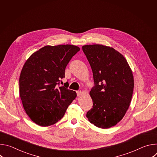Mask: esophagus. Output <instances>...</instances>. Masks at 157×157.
Here are the masks:
<instances>
[{
	"label": "esophagus",
	"instance_id": "esophagus-1",
	"mask_svg": "<svg viewBox=\"0 0 157 157\" xmlns=\"http://www.w3.org/2000/svg\"><path fill=\"white\" fill-rule=\"evenodd\" d=\"M76 93H77V96H79L81 94L82 92H81V91H76Z\"/></svg>",
	"mask_w": 157,
	"mask_h": 157
}]
</instances>
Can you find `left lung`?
Wrapping results in <instances>:
<instances>
[{"label": "left lung", "mask_w": 157, "mask_h": 157, "mask_svg": "<svg viewBox=\"0 0 157 157\" xmlns=\"http://www.w3.org/2000/svg\"><path fill=\"white\" fill-rule=\"evenodd\" d=\"M82 48L94 82L90 91L93 108L86 117L98 127L110 128L121 121L128 109L134 86L132 72L125 58L113 48L88 44Z\"/></svg>", "instance_id": "obj_1"}]
</instances>
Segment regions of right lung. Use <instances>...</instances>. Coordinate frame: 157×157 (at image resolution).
<instances>
[{
	"label": "right lung",
	"mask_w": 157,
	"mask_h": 157,
	"mask_svg": "<svg viewBox=\"0 0 157 157\" xmlns=\"http://www.w3.org/2000/svg\"><path fill=\"white\" fill-rule=\"evenodd\" d=\"M79 50L71 44L45 46L24 64L19 79L20 96L25 113L37 125L56 124L76 98L68 82L59 85L67 64Z\"/></svg>",
	"instance_id": "right-lung-1"
}]
</instances>
